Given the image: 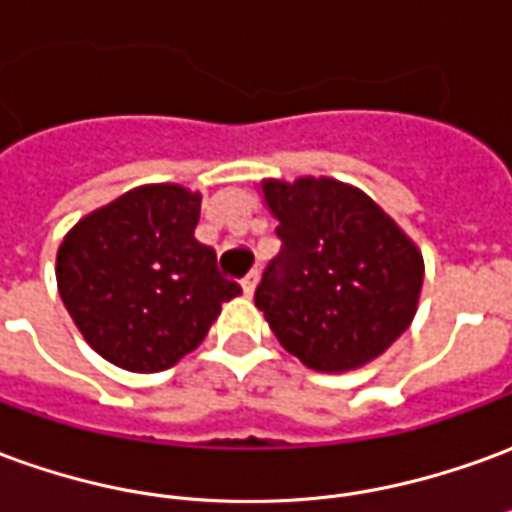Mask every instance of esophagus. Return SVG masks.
<instances>
[{
	"label": "esophagus",
	"mask_w": 512,
	"mask_h": 512,
	"mask_svg": "<svg viewBox=\"0 0 512 512\" xmlns=\"http://www.w3.org/2000/svg\"><path fill=\"white\" fill-rule=\"evenodd\" d=\"M241 285H244L246 296H252V293H255V288H257V271H249L244 280H241Z\"/></svg>",
	"instance_id": "1"
}]
</instances>
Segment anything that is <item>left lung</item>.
<instances>
[{
    "instance_id": "obj_1",
    "label": "left lung",
    "mask_w": 512,
    "mask_h": 512,
    "mask_svg": "<svg viewBox=\"0 0 512 512\" xmlns=\"http://www.w3.org/2000/svg\"><path fill=\"white\" fill-rule=\"evenodd\" d=\"M282 249L255 305L277 341L313 371L380 357L416 316L424 257L371 196L330 177L263 180Z\"/></svg>"
}]
</instances>
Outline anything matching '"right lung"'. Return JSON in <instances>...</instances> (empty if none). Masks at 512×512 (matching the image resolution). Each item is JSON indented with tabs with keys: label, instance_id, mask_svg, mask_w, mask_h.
<instances>
[{
	"label": "right lung",
	"instance_id": "obj_1",
	"mask_svg": "<svg viewBox=\"0 0 512 512\" xmlns=\"http://www.w3.org/2000/svg\"><path fill=\"white\" fill-rule=\"evenodd\" d=\"M199 207L202 196L182 185H141L77 221L57 249L60 299L113 366L166 371L241 293L194 238Z\"/></svg>",
	"mask_w": 512,
	"mask_h": 512
}]
</instances>
